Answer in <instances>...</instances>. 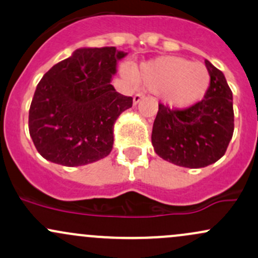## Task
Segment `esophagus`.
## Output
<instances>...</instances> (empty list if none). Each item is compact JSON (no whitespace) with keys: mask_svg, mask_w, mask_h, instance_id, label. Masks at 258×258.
I'll return each instance as SVG.
<instances>
[{"mask_svg":"<svg viewBox=\"0 0 258 258\" xmlns=\"http://www.w3.org/2000/svg\"><path fill=\"white\" fill-rule=\"evenodd\" d=\"M143 98H144L143 94H140V93H137V94H136L134 97V104H135V105H137V104L140 103V101L142 100Z\"/></svg>","mask_w":258,"mask_h":258,"instance_id":"1","label":"esophagus"}]
</instances>
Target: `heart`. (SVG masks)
I'll return each mask as SVG.
<instances>
[{
	"label": "heart",
	"mask_w": 258,
	"mask_h": 258,
	"mask_svg": "<svg viewBox=\"0 0 258 258\" xmlns=\"http://www.w3.org/2000/svg\"><path fill=\"white\" fill-rule=\"evenodd\" d=\"M141 84L169 106L186 109L205 98L211 77L205 64L186 58L164 56L144 62L137 72Z\"/></svg>",
	"instance_id": "b5f03b06"
}]
</instances>
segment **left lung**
<instances>
[{
	"mask_svg": "<svg viewBox=\"0 0 258 258\" xmlns=\"http://www.w3.org/2000/svg\"><path fill=\"white\" fill-rule=\"evenodd\" d=\"M211 83L205 99L186 110L159 105L152 144L164 160L183 168H205L225 154L234 134L233 93L222 71L205 61Z\"/></svg>",
	"mask_w": 258,
	"mask_h": 258,
	"instance_id": "8db88e82",
	"label": "left lung"
}]
</instances>
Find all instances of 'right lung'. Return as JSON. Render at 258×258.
I'll use <instances>...</instances> for the list:
<instances>
[{
    "mask_svg": "<svg viewBox=\"0 0 258 258\" xmlns=\"http://www.w3.org/2000/svg\"><path fill=\"white\" fill-rule=\"evenodd\" d=\"M126 55L115 46L81 47L45 73L29 109V134L42 158L81 166L110 154L116 118L132 106L111 84Z\"/></svg>",
    "mask_w": 258,
    "mask_h": 258,
    "instance_id": "1",
    "label": "right lung"
}]
</instances>
